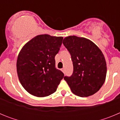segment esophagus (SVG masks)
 Here are the masks:
<instances>
[{"label":"esophagus","mask_w":120,"mask_h":120,"mask_svg":"<svg viewBox=\"0 0 120 120\" xmlns=\"http://www.w3.org/2000/svg\"><path fill=\"white\" fill-rule=\"evenodd\" d=\"M61 70H62V71L63 72V73H64V72H65V68H62Z\"/></svg>","instance_id":"34e87169"}]
</instances>
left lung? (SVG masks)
<instances>
[{
	"mask_svg": "<svg viewBox=\"0 0 120 120\" xmlns=\"http://www.w3.org/2000/svg\"><path fill=\"white\" fill-rule=\"evenodd\" d=\"M63 44L71 56L73 73L64 79L72 93L82 97L97 93L106 76V62L102 52L93 41L83 37L68 36Z\"/></svg>",
	"mask_w": 120,
	"mask_h": 120,
	"instance_id": "1",
	"label": "left lung"
}]
</instances>
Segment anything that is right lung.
I'll list each match as a JSON object with an SVG mask.
<instances>
[{
	"mask_svg": "<svg viewBox=\"0 0 120 120\" xmlns=\"http://www.w3.org/2000/svg\"><path fill=\"white\" fill-rule=\"evenodd\" d=\"M63 37L39 35L23 45L18 55L17 72L20 82L29 94L38 97L56 91L64 75L55 68V57Z\"/></svg>",
	"mask_w": 120,
	"mask_h": 120,
	"instance_id": "obj_1",
	"label": "right lung"
}]
</instances>
